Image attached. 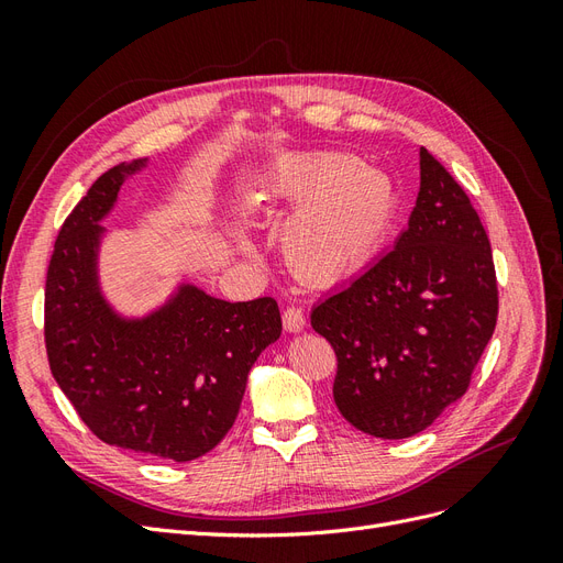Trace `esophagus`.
Instances as JSON below:
<instances>
[{"label": "esophagus", "mask_w": 563, "mask_h": 563, "mask_svg": "<svg viewBox=\"0 0 563 563\" xmlns=\"http://www.w3.org/2000/svg\"><path fill=\"white\" fill-rule=\"evenodd\" d=\"M282 321H284V329L288 333H300L305 329V323H308L305 321V312L300 308H296V305H288V308L284 310Z\"/></svg>", "instance_id": "esophagus-1"}]
</instances>
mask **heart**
Wrapping results in <instances>:
<instances>
[{"mask_svg": "<svg viewBox=\"0 0 563 563\" xmlns=\"http://www.w3.org/2000/svg\"><path fill=\"white\" fill-rule=\"evenodd\" d=\"M269 201L296 207L282 228V251L300 277L340 282L383 251L399 216V190L378 168L347 152H314L272 172Z\"/></svg>", "mask_w": 563, "mask_h": 563, "instance_id": "obj_1", "label": "heart"}]
</instances>
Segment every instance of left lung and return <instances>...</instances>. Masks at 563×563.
Segmentation results:
<instances>
[{
	"label": "left lung",
	"mask_w": 563,
	"mask_h": 563,
	"mask_svg": "<svg viewBox=\"0 0 563 563\" xmlns=\"http://www.w3.org/2000/svg\"><path fill=\"white\" fill-rule=\"evenodd\" d=\"M496 319L486 230L463 187L420 147V192L395 249L312 310V329L338 356V411L380 439L430 428L467 391Z\"/></svg>",
	"instance_id": "8db88e82"
}]
</instances>
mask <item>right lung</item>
<instances>
[{
    "label": "right lung",
    "instance_id": "obj_1",
    "mask_svg": "<svg viewBox=\"0 0 563 563\" xmlns=\"http://www.w3.org/2000/svg\"><path fill=\"white\" fill-rule=\"evenodd\" d=\"M145 164L112 166L65 218L46 272L44 340L58 387L100 441L187 463L232 428L282 314L275 298L228 302L195 284L145 317L114 312L98 279L100 220Z\"/></svg>",
    "mask_w": 563,
    "mask_h": 563
}]
</instances>
